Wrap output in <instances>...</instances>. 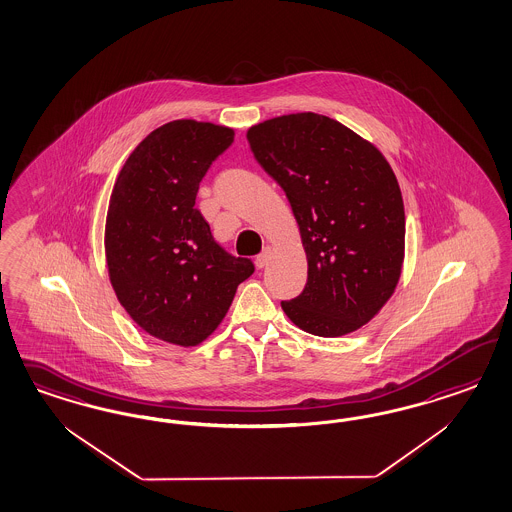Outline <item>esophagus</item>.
Masks as SVG:
<instances>
[{
    "mask_svg": "<svg viewBox=\"0 0 512 512\" xmlns=\"http://www.w3.org/2000/svg\"><path fill=\"white\" fill-rule=\"evenodd\" d=\"M270 255H272V248H270V246H266V248L263 249V253H261V255H257V259H255V266H257V268H264V266L268 264V261H270Z\"/></svg>",
    "mask_w": 512,
    "mask_h": 512,
    "instance_id": "34e87169",
    "label": "esophagus"
}]
</instances>
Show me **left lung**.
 <instances>
[{
    "label": "left lung",
    "instance_id": "1",
    "mask_svg": "<svg viewBox=\"0 0 512 512\" xmlns=\"http://www.w3.org/2000/svg\"><path fill=\"white\" fill-rule=\"evenodd\" d=\"M246 137L291 202L308 259L304 291L281 308L315 336L355 332L402 276L405 212L396 174L372 142L315 112L266 120Z\"/></svg>",
    "mask_w": 512,
    "mask_h": 512
}]
</instances>
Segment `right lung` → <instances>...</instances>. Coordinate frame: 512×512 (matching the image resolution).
<instances>
[{
    "instance_id": "obj_1",
    "label": "right lung",
    "mask_w": 512,
    "mask_h": 512,
    "mask_svg": "<svg viewBox=\"0 0 512 512\" xmlns=\"http://www.w3.org/2000/svg\"><path fill=\"white\" fill-rule=\"evenodd\" d=\"M233 140L231 127L174 120L142 140L116 178L105 225L110 283L157 340L199 345L255 270L217 244L195 208L204 174Z\"/></svg>"
}]
</instances>
